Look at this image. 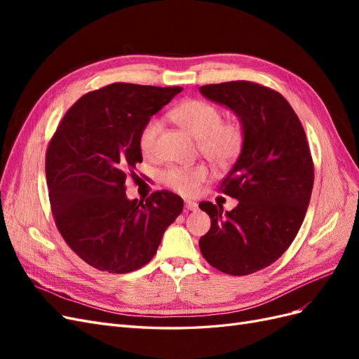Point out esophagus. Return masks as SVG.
<instances>
[{"instance_id":"obj_1","label":"esophagus","mask_w":359,"mask_h":359,"mask_svg":"<svg viewBox=\"0 0 359 359\" xmlns=\"http://www.w3.org/2000/svg\"><path fill=\"white\" fill-rule=\"evenodd\" d=\"M184 206H186L187 211H196L198 210V203L193 202V201H186V202H184Z\"/></svg>"}]
</instances>
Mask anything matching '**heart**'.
<instances>
[{"instance_id":"1","label":"heart","mask_w":359,"mask_h":359,"mask_svg":"<svg viewBox=\"0 0 359 359\" xmlns=\"http://www.w3.org/2000/svg\"><path fill=\"white\" fill-rule=\"evenodd\" d=\"M172 121L198 140V147L215 166H229L241 154L244 145V130L236 121H223L222 111L212 103L190 99L177 104L170 111ZM161 132V123L151 118L139 135V149L145 157L156 151L157 137ZM208 178V169L203 165L191 168H169L163 173V182L181 194L196 193L201 184Z\"/></svg>"}]
</instances>
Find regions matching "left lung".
<instances>
[{
    "label": "left lung",
    "mask_w": 359,
    "mask_h": 359,
    "mask_svg": "<svg viewBox=\"0 0 359 359\" xmlns=\"http://www.w3.org/2000/svg\"><path fill=\"white\" fill-rule=\"evenodd\" d=\"M231 109L244 130L241 154L220 190L238 201L232 211L199 203L211 227L199 240L202 256L224 274L247 276L283 255L302 224L314 170L306 132L283 95L255 82L199 88Z\"/></svg>",
    "instance_id": "8db88e82"
}]
</instances>
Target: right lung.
Here are the masks:
<instances>
[{"instance_id":"obj_1","label":"right lung","mask_w":359,"mask_h":359,"mask_svg":"<svg viewBox=\"0 0 359 359\" xmlns=\"http://www.w3.org/2000/svg\"><path fill=\"white\" fill-rule=\"evenodd\" d=\"M181 86L116 82L91 91L64 115L46 153L53 219L86 264L126 274L154 257L184 202L168 190L145 201L126 196L127 172L142 161L139 135Z\"/></svg>"}]
</instances>
